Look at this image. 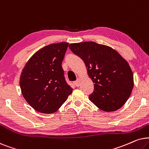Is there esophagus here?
<instances>
[{
	"label": "esophagus",
	"mask_w": 149,
	"mask_h": 149,
	"mask_svg": "<svg viewBox=\"0 0 149 149\" xmlns=\"http://www.w3.org/2000/svg\"><path fill=\"white\" fill-rule=\"evenodd\" d=\"M80 82H81L80 79H78V80H77L76 81H75L73 83H74V84L76 85V86L78 87V86H80Z\"/></svg>",
	"instance_id": "1"
}]
</instances>
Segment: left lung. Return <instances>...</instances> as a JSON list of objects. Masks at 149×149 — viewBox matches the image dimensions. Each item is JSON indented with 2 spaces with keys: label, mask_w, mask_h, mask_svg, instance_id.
Segmentation results:
<instances>
[{
  "label": "left lung",
  "mask_w": 149,
  "mask_h": 149,
  "mask_svg": "<svg viewBox=\"0 0 149 149\" xmlns=\"http://www.w3.org/2000/svg\"><path fill=\"white\" fill-rule=\"evenodd\" d=\"M69 47L84 61L94 83L91 102L106 112L121 108L134 87V75L126 60L112 47L93 41L71 43Z\"/></svg>",
  "instance_id": "left-lung-1"
}]
</instances>
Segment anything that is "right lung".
Returning <instances> with one entry per match:
<instances>
[{"label":"right lung","mask_w":149,"mask_h":149,"mask_svg":"<svg viewBox=\"0 0 149 149\" xmlns=\"http://www.w3.org/2000/svg\"><path fill=\"white\" fill-rule=\"evenodd\" d=\"M68 45L61 42L43 47L31 57L22 71L19 86L24 98L39 112H55L72 93L62 67Z\"/></svg>","instance_id":"add662e5"}]
</instances>
